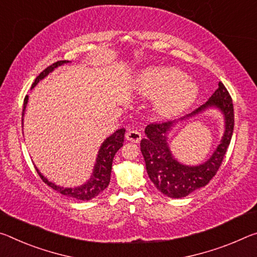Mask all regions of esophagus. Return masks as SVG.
Segmentation results:
<instances>
[{
    "label": "esophagus",
    "mask_w": 257,
    "mask_h": 257,
    "mask_svg": "<svg viewBox=\"0 0 257 257\" xmlns=\"http://www.w3.org/2000/svg\"><path fill=\"white\" fill-rule=\"evenodd\" d=\"M125 138L126 140L128 141H132V142H136V144H138V142L141 141V133L137 131V130H128L127 133L125 134Z\"/></svg>",
    "instance_id": "esophagus-1"
}]
</instances>
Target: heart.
I'll return each instance as SVG.
<instances>
[{"mask_svg":"<svg viewBox=\"0 0 257 257\" xmlns=\"http://www.w3.org/2000/svg\"><path fill=\"white\" fill-rule=\"evenodd\" d=\"M136 90L146 98H157L155 108L162 116H174L192 106L198 96V85L187 74L173 67H155L138 78Z\"/></svg>","mask_w":257,"mask_h":257,"instance_id":"obj_1","label":"heart"}]
</instances>
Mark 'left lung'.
Segmentation results:
<instances>
[{
	"mask_svg": "<svg viewBox=\"0 0 257 257\" xmlns=\"http://www.w3.org/2000/svg\"><path fill=\"white\" fill-rule=\"evenodd\" d=\"M209 108H216L224 116L225 132L220 145L207 161L191 167L180 163L171 154L168 134L179 121L190 119ZM234 115L232 99L221 82L211 98L198 109L179 120L162 124H150L145 128L146 138L141 140L147 173L159 191L170 198H183L208 184L220 168L233 133Z\"/></svg>",
	"mask_w": 257,
	"mask_h": 257,
	"instance_id": "obj_1",
	"label": "left lung"
}]
</instances>
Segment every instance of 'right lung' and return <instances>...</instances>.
Here are the masks:
<instances>
[{"label":"right lung","instance_id":"add662e5","mask_svg":"<svg viewBox=\"0 0 257 257\" xmlns=\"http://www.w3.org/2000/svg\"><path fill=\"white\" fill-rule=\"evenodd\" d=\"M68 62H69L68 60H61V61L54 62V64L51 66H49L48 68L44 69L39 76L35 78V82L33 83L32 89L33 87H35L40 81H42V79L48 76L50 73H52L54 69L58 68L59 66L68 64ZM27 103H28V95H26V98L24 100L23 119H22L23 124H24V115H25V110H26ZM124 134H125V128H118L117 131L113 132L111 136H109L106 140L102 142V145H101L99 148L98 155H96L95 164L93 166V171H92L90 179L87 180L85 183H83L82 186L71 187V188L57 186L56 183L50 182V181L41 173L39 168L35 166L37 173L40 174L41 179L43 180V182L48 184L49 187H51L53 190L60 192L61 195L71 197V198H75L77 200H84V201L93 199L94 197L98 196L100 192H102L104 189L108 187L109 182H110L113 156H115L117 151L120 149V147H123Z\"/></svg>","mask_w":257,"mask_h":257}]
</instances>
